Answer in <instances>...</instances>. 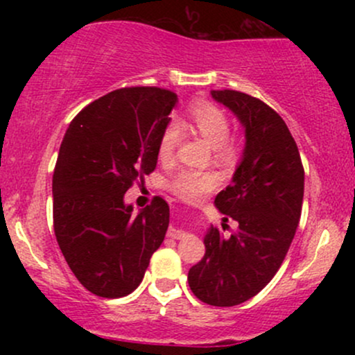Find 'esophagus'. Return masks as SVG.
Here are the masks:
<instances>
[{"instance_id":"esophagus-1","label":"esophagus","mask_w":355,"mask_h":355,"mask_svg":"<svg viewBox=\"0 0 355 355\" xmlns=\"http://www.w3.org/2000/svg\"><path fill=\"white\" fill-rule=\"evenodd\" d=\"M166 235H168L170 239H175V240H180L185 237V230H180V229H175V227H170L168 232H166Z\"/></svg>"}]
</instances>
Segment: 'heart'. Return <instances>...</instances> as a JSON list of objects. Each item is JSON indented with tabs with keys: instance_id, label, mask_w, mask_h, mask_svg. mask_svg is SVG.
Masks as SVG:
<instances>
[{
	"instance_id": "b5f03b06",
	"label": "heart",
	"mask_w": 355,
	"mask_h": 355,
	"mask_svg": "<svg viewBox=\"0 0 355 355\" xmlns=\"http://www.w3.org/2000/svg\"><path fill=\"white\" fill-rule=\"evenodd\" d=\"M191 128L198 135L214 145L215 153L222 160L234 155V145L230 144V120L227 113L210 101H197L190 108ZM182 138V128L178 123H170L158 140V157L164 162L172 160L175 150ZM220 178L214 172L200 170H182L170 180L168 189L183 200H198L203 195L217 189Z\"/></svg>"
}]
</instances>
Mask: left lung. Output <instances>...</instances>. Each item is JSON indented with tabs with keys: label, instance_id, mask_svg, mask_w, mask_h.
I'll list each match as a JSON object with an SVG mask.
<instances>
[{
	"label": "left lung",
	"instance_id": "1",
	"mask_svg": "<svg viewBox=\"0 0 355 355\" xmlns=\"http://www.w3.org/2000/svg\"><path fill=\"white\" fill-rule=\"evenodd\" d=\"M211 96L245 128L242 162L215 197V207L239 227L230 237L210 227L205 255L189 270V285L202 302L232 307L259 294L282 266L302 214L304 166L275 110L235 89H214Z\"/></svg>",
	"mask_w": 355,
	"mask_h": 355
}]
</instances>
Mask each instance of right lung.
I'll use <instances>...</instances> for the list:
<instances>
[{
    "instance_id": "obj_1",
    "label": "right lung",
    "mask_w": 355,
    "mask_h": 355,
    "mask_svg": "<svg viewBox=\"0 0 355 355\" xmlns=\"http://www.w3.org/2000/svg\"><path fill=\"white\" fill-rule=\"evenodd\" d=\"M177 93L120 88L71 120L53 172V227L68 267L92 294L118 299L144 279L164 242L170 209L155 197L138 215L123 195L157 166Z\"/></svg>"
}]
</instances>
